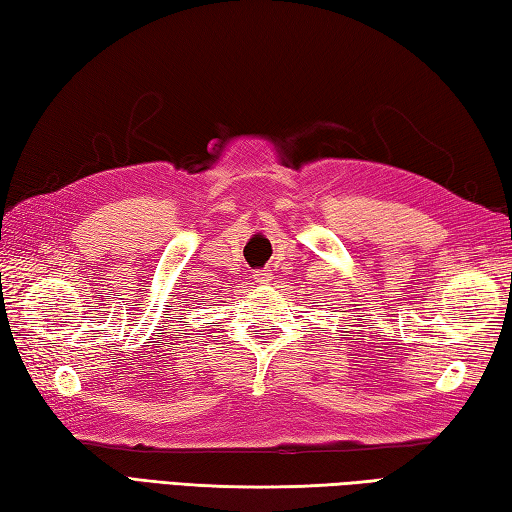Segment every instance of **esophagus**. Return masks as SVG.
<instances>
[{
	"instance_id": "obj_1",
	"label": "esophagus",
	"mask_w": 512,
	"mask_h": 512,
	"mask_svg": "<svg viewBox=\"0 0 512 512\" xmlns=\"http://www.w3.org/2000/svg\"><path fill=\"white\" fill-rule=\"evenodd\" d=\"M272 278H274L272 269H263V272H256V274H254V281H256L258 285H267V283H272Z\"/></svg>"
}]
</instances>
